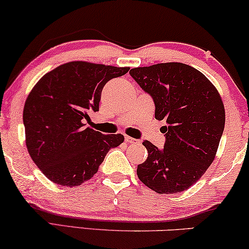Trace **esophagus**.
<instances>
[{
  "label": "esophagus",
  "instance_id": "1",
  "mask_svg": "<svg viewBox=\"0 0 249 249\" xmlns=\"http://www.w3.org/2000/svg\"><path fill=\"white\" fill-rule=\"evenodd\" d=\"M124 141L127 142H129V144H136V142H139L138 139H135V138H132V137H129V136H125Z\"/></svg>",
  "mask_w": 249,
  "mask_h": 249
}]
</instances>
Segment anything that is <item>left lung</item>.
I'll list each match as a JSON object with an SVG mask.
<instances>
[{
	"label": "left lung",
	"instance_id": "8db88e82",
	"mask_svg": "<svg viewBox=\"0 0 249 249\" xmlns=\"http://www.w3.org/2000/svg\"><path fill=\"white\" fill-rule=\"evenodd\" d=\"M153 97L155 119L164 121V148L142 145L147 160L138 165L141 181L159 194H177L198 181L215 158L226 111L215 86L195 68L158 63L129 71Z\"/></svg>",
	"mask_w": 249,
	"mask_h": 249
}]
</instances>
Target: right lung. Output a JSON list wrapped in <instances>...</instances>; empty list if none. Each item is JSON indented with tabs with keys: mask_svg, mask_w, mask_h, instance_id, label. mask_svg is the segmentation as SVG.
I'll use <instances>...</instances> for the list:
<instances>
[{
	"mask_svg": "<svg viewBox=\"0 0 249 249\" xmlns=\"http://www.w3.org/2000/svg\"><path fill=\"white\" fill-rule=\"evenodd\" d=\"M128 67L72 61L40 78L25 107L26 146L47 179L61 186H79L98 171L111 148L124 135H104L86 127L98 111L104 85L121 77Z\"/></svg>",
	"mask_w": 249,
	"mask_h": 249,
	"instance_id": "add662e5",
	"label": "right lung"
}]
</instances>
